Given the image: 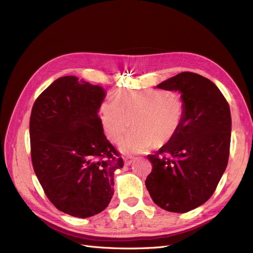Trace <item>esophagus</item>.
I'll return each mask as SVG.
<instances>
[{
    "mask_svg": "<svg viewBox=\"0 0 253 253\" xmlns=\"http://www.w3.org/2000/svg\"><path fill=\"white\" fill-rule=\"evenodd\" d=\"M133 160L134 158L132 156H126V157H124V163L126 166H129V165H131Z\"/></svg>",
    "mask_w": 253,
    "mask_h": 253,
    "instance_id": "1",
    "label": "esophagus"
}]
</instances>
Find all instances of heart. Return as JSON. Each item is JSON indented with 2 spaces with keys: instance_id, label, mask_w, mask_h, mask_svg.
Instances as JSON below:
<instances>
[{
  "instance_id": "obj_1",
  "label": "heart",
  "mask_w": 253,
  "mask_h": 253,
  "mask_svg": "<svg viewBox=\"0 0 253 253\" xmlns=\"http://www.w3.org/2000/svg\"><path fill=\"white\" fill-rule=\"evenodd\" d=\"M100 111L105 133L112 142H119L131 124L133 129L120 149L132 154L171 142L182 125L185 107L180 97L165 90H119L114 101L102 103Z\"/></svg>"
}]
</instances>
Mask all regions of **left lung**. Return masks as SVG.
I'll list each match as a JSON object with an SVG mask.
<instances>
[{"mask_svg": "<svg viewBox=\"0 0 253 253\" xmlns=\"http://www.w3.org/2000/svg\"><path fill=\"white\" fill-rule=\"evenodd\" d=\"M157 87L180 91L185 114L172 141L148 155L152 171L145 183L158 207L182 213L211 197L226 169L230 109L216 84L196 73L182 72Z\"/></svg>", "mask_w": 253, "mask_h": 253, "instance_id": "obj_1", "label": "left lung"}]
</instances>
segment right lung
I'll return each mask as SVG.
<instances>
[{
	"label": "right lung",
	"instance_id": "right-lung-1",
	"mask_svg": "<svg viewBox=\"0 0 253 253\" xmlns=\"http://www.w3.org/2000/svg\"><path fill=\"white\" fill-rule=\"evenodd\" d=\"M99 85L64 76L34 102L30 117L34 172L54 207L77 218L104 211L114 195V172L123 158L103 132Z\"/></svg>",
	"mask_w": 253,
	"mask_h": 253
}]
</instances>
